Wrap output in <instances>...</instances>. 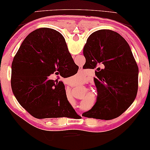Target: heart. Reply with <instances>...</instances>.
I'll return each instance as SVG.
<instances>
[{
    "label": "heart",
    "instance_id": "heart-1",
    "mask_svg": "<svg viewBox=\"0 0 150 150\" xmlns=\"http://www.w3.org/2000/svg\"><path fill=\"white\" fill-rule=\"evenodd\" d=\"M76 76H77V77H78V78H80V76H79V74H77Z\"/></svg>",
    "mask_w": 150,
    "mask_h": 150
}]
</instances>
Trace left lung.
Here are the masks:
<instances>
[{
  "label": "left lung",
  "instance_id": "left-lung-1",
  "mask_svg": "<svg viewBox=\"0 0 150 150\" xmlns=\"http://www.w3.org/2000/svg\"><path fill=\"white\" fill-rule=\"evenodd\" d=\"M83 54L91 69L99 64L104 69L95 71L96 103L82 116L105 120L120 116L133 103L138 90V66L129 44L116 32L99 30L88 38Z\"/></svg>",
  "mask_w": 150,
  "mask_h": 150
}]
</instances>
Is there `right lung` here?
<instances>
[{
	"instance_id": "obj_1",
	"label": "right lung",
	"mask_w": 150,
	"mask_h": 150,
	"mask_svg": "<svg viewBox=\"0 0 150 150\" xmlns=\"http://www.w3.org/2000/svg\"><path fill=\"white\" fill-rule=\"evenodd\" d=\"M78 70L64 36L51 28H38L26 36L14 57L13 93L34 118H76L80 116L68 100L64 83L49 76H66Z\"/></svg>"
}]
</instances>
